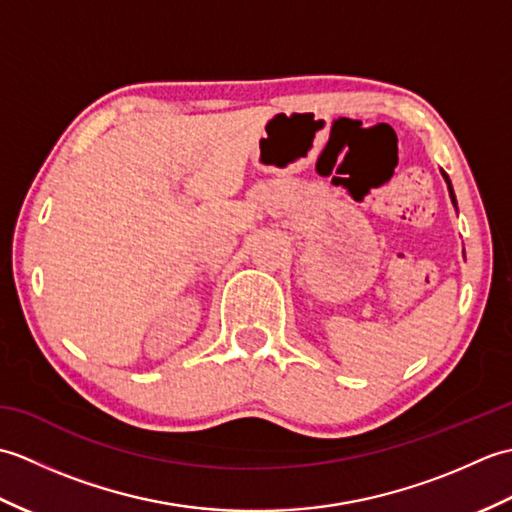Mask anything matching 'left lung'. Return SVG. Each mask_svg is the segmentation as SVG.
Here are the masks:
<instances>
[{"label":"left lung","instance_id":"8db88e82","mask_svg":"<svg viewBox=\"0 0 512 512\" xmlns=\"http://www.w3.org/2000/svg\"><path fill=\"white\" fill-rule=\"evenodd\" d=\"M444 180L449 182V176H447V173H444ZM449 193H451V200H453V204H455V195H453V189H451V182H449Z\"/></svg>","mask_w":512,"mask_h":512}]
</instances>
